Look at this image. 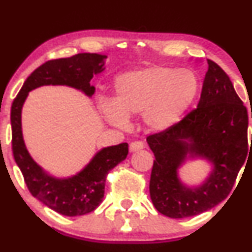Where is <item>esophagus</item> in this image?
<instances>
[{
	"label": "esophagus",
	"mask_w": 252,
	"mask_h": 252,
	"mask_svg": "<svg viewBox=\"0 0 252 252\" xmlns=\"http://www.w3.org/2000/svg\"><path fill=\"white\" fill-rule=\"evenodd\" d=\"M143 148H144V143L141 142V141H134V142L130 143V146H129V150L131 153L137 152V150H141Z\"/></svg>",
	"instance_id": "1"
}]
</instances>
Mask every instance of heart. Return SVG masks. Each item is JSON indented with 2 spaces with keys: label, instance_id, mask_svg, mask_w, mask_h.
Instances as JSON below:
<instances>
[{
  "label": "heart",
  "instance_id": "heart-1",
  "mask_svg": "<svg viewBox=\"0 0 252 252\" xmlns=\"http://www.w3.org/2000/svg\"><path fill=\"white\" fill-rule=\"evenodd\" d=\"M200 91V78L192 68L150 66L120 74L114 98L98 102L100 112L116 126L128 117L142 115L144 126L155 132L166 131L180 122Z\"/></svg>",
  "mask_w": 252,
  "mask_h": 252
}]
</instances>
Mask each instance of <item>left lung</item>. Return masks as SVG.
I'll use <instances>...</instances> for the list:
<instances>
[{
  "mask_svg": "<svg viewBox=\"0 0 252 252\" xmlns=\"http://www.w3.org/2000/svg\"><path fill=\"white\" fill-rule=\"evenodd\" d=\"M207 63L196 109L173 128L147 137L155 156L150 199L169 218L200 215L226 199L248 156L247 108L220 66ZM189 158H202L213 167L198 187H189L178 176Z\"/></svg>",
  "mask_w": 252,
  "mask_h": 252,
  "instance_id": "8db88e82",
  "label": "left lung"
}]
</instances>
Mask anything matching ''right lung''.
<instances>
[{
	"mask_svg": "<svg viewBox=\"0 0 252 252\" xmlns=\"http://www.w3.org/2000/svg\"><path fill=\"white\" fill-rule=\"evenodd\" d=\"M106 58L97 53H79L42 63L26 79L11 105V144L15 162L32 195L63 216H83L97 209L104 198L106 175L126 160L128 143L105 147L76 175L57 178L39 166L26 148L21 123L22 106L32 90L43 85H66L92 97L94 86L90 85V82L94 76L105 70Z\"/></svg>",
	"mask_w": 252,
	"mask_h": 252,
	"instance_id": "right-lung-1",
	"label": "right lung"
}]
</instances>
